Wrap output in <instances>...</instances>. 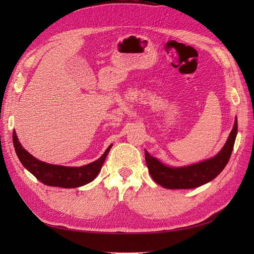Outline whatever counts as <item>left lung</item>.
<instances>
[{"label": "left lung", "mask_w": 254, "mask_h": 254, "mask_svg": "<svg viewBox=\"0 0 254 254\" xmlns=\"http://www.w3.org/2000/svg\"><path fill=\"white\" fill-rule=\"evenodd\" d=\"M237 134V120L222 149L214 158L183 167L166 166L145 150L146 165L151 178L165 189H194L212 181L229 162Z\"/></svg>", "instance_id": "8db88e82"}]
</instances>
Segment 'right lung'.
Here are the masks:
<instances>
[{"instance_id": "right-lung-1", "label": "right lung", "mask_w": 254, "mask_h": 254, "mask_svg": "<svg viewBox=\"0 0 254 254\" xmlns=\"http://www.w3.org/2000/svg\"><path fill=\"white\" fill-rule=\"evenodd\" d=\"M12 141L20 162L28 172L32 173L38 180L47 184V186L64 189L79 188L93 181L98 173L101 172L106 157L112 146L110 145L104 152V155L94 162L80 167H67L49 164L37 160L27 150L23 148L14 130L12 133Z\"/></svg>"}]
</instances>
